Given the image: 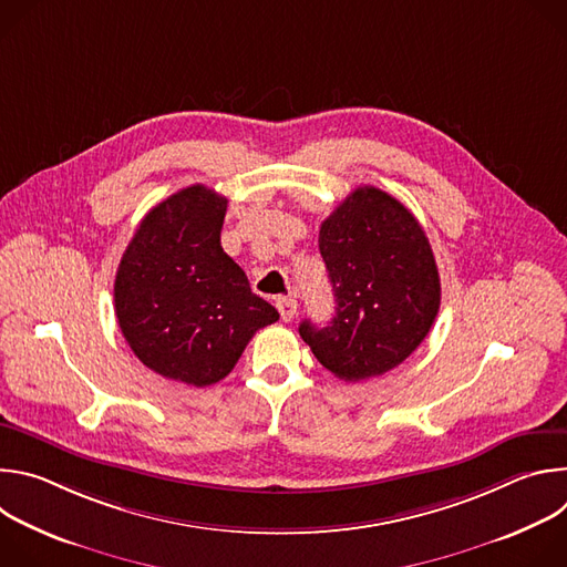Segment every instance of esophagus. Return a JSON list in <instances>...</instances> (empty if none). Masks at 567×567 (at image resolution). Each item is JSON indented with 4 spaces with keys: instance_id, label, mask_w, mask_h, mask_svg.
<instances>
[{
    "instance_id": "obj_1",
    "label": "esophagus",
    "mask_w": 567,
    "mask_h": 567,
    "mask_svg": "<svg viewBox=\"0 0 567 567\" xmlns=\"http://www.w3.org/2000/svg\"><path fill=\"white\" fill-rule=\"evenodd\" d=\"M278 311H280V318H282L285 322L293 320V316H296V311H298L296 298H278Z\"/></svg>"
}]
</instances>
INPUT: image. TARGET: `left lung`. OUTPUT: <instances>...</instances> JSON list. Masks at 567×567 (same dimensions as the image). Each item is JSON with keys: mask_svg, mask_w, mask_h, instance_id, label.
Instances as JSON below:
<instances>
[{"mask_svg": "<svg viewBox=\"0 0 567 567\" xmlns=\"http://www.w3.org/2000/svg\"><path fill=\"white\" fill-rule=\"evenodd\" d=\"M318 249L337 311L328 328L300 322L322 368L346 381L406 361L440 311V274L415 215L392 195L361 186L320 224Z\"/></svg>", "mask_w": 567, "mask_h": 567, "instance_id": "1", "label": "left lung"}]
</instances>
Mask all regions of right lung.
Wrapping results in <instances>:
<instances>
[{
	"label": "right lung",
	"mask_w": 567,
	"mask_h": 567,
	"mask_svg": "<svg viewBox=\"0 0 567 567\" xmlns=\"http://www.w3.org/2000/svg\"><path fill=\"white\" fill-rule=\"evenodd\" d=\"M226 204L202 184L156 204L114 282L118 328L138 361L195 388L224 379L251 337L280 318L221 249Z\"/></svg>",
	"instance_id": "add662e5"
}]
</instances>
